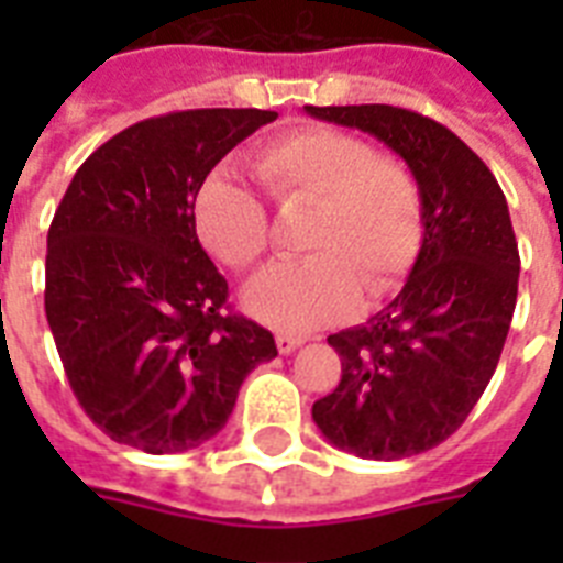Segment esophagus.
Wrapping results in <instances>:
<instances>
[{"label":"esophagus","instance_id":"34e87169","mask_svg":"<svg viewBox=\"0 0 563 563\" xmlns=\"http://www.w3.org/2000/svg\"><path fill=\"white\" fill-rule=\"evenodd\" d=\"M300 344H303V339H300V335H291V333H277V351H280V353H291V351H298Z\"/></svg>","mask_w":563,"mask_h":563}]
</instances>
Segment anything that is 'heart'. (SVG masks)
Here are the masks:
<instances>
[{
	"mask_svg": "<svg viewBox=\"0 0 563 563\" xmlns=\"http://www.w3.org/2000/svg\"><path fill=\"white\" fill-rule=\"evenodd\" d=\"M277 210L309 207L298 251L307 256L256 274L245 307L277 330H316L365 300L400 289L427 230L423 189L397 157L339 128L307 125L277 134L251 161ZM195 236L233 272H247L268 247L263 201L224 172L195 192Z\"/></svg>",
	"mask_w": 563,
	"mask_h": 563,
	"instance_id": "b5f03b06",
	"label": "heart"
}]
</instances>
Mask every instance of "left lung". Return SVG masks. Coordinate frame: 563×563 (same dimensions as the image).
I'll use <instances>...</instances> for the list:
<instances>
[{"label": "left lung", "instance_id": "1", "mask_svg": "<svg viewBox=\"0 0 563 563\" xmlns=\"http://www.w3.org/2000/svg\"><path fill=\"white\" fill-rule=\"evenodd\" d=\"M383 140L423 189L427 230L409 280L368 324L330 335L342 379L312 406L327 441L360 459H409L453 435L497 371L517 303L515 228L490 169L444 128L391 104L312 108Z\"/></svg>", "mask_w": 563, "mask_h": 563}]
</instances>
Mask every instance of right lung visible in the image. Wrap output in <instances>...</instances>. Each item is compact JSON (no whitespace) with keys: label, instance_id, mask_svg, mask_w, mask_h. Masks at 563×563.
Masks as SVG:
<instances>
[{"label":"right lung","instance_id":"add662e5","mask_svg":"<svg viewBox=\"0 0 563 563\" xmlns=\"http://www.w3.org/2000/svg\"><path fill=\"white\" fill-rule=\"evenodd\" d=\"M274 110L203 108L119 131L81 163L46 251V318L87 418L143 453L210 441L239 385L277 356L230 312L228 280L195 236L192 201L224 154Z\"/></svg>","mask_w":563,"mask_h":563}]
</instances>
